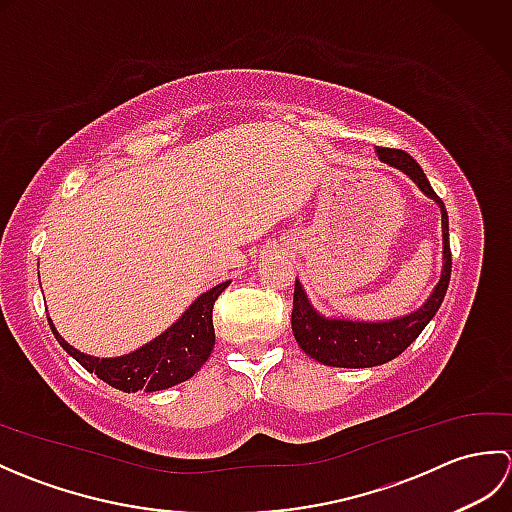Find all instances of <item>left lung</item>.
Listing matches in <instances>:
<instances>
[{"label":"left lung","instance_id":"left-lung-1","mask_svg":"<svg viewBox=\"0 0 512 512\" xmlns=\"http://www.w3.org/2000/svg\"><path fill=\"white\" fill-rule=\"evenodd\" d=\"M378 158L387 165L405 171L418 187L436 200L442 209V237H444V268L436 290L431 292L427 303L407 317L385 323H361V321H339L323 319L312 310L306 292L299 281H295V297H292V334L299 347L314 361L330 367H374L383 365L391 358L400 356L418 339V334L427 328V323L436 317L447 295L451 279V246H449V215L444 202L424 176L420 165L407 151L378 147Z\"/></svg>","mask_w":512,"mask_h":512}]
</instances>
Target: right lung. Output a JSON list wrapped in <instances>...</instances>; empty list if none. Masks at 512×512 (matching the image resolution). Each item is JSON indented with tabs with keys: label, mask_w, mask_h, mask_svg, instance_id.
I'll return each instance as SVG.
<instances>
[{
	"label": "right lung",
	"mask_w": 512,
	"mask_h": 512,
	"mask_svg": "<svg viewBox=\"0 0 512 512\" xmlns=\"http://www.w3.org/2000/svg\"><path fill=\"white\" fill-rule=\"evenodd\" d=\"M226 286L228 281L204 292L165 334H160L158 339L143 345L140 350L118 358H94L81 354L61 339L50 319L48 323L63 350L76 358L88 372L99 376L103 383L121 389L125 394H136L140 389L160 391L189 380L211 356L215 345L213 306Z\"/></svg>",
	"instance_id": "right-lung-1"
}]
</instances>
